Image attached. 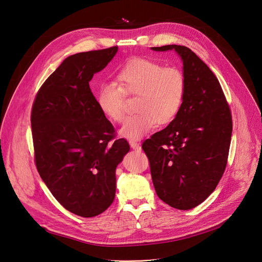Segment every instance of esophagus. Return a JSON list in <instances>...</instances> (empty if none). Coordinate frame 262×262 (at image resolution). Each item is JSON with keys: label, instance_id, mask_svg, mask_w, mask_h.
<instances>
[{"label": "esophagus", "instance_id": "1", "mask_svg": "<svg viewBox=\"0 0 262 262\" xmlns=\"http://www.w3.org/2000/svg\"><path fill=\"white\" fill-rule=\"evenodd\" d=\"M129 145H130V147L133 148V149H135V150H141V145L138 143V142H136V141H134V140H129Z\"/></svg>", "mask_w": 262, "mask_h": 262}]
</instances>
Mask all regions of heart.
Wrapping results in <instances>:
<instances>
[{"mask_svg":"<svg viewBox=\"0 0 262 262\" xmlns=\"http://www.w3.org/2000/svg\"><path fill=\"white\" fill-rule=\"evenodd\" d=\"M117 83L104 81L96 91L98 108L108 120L123 121L124 94L137 95V114L126 118L119 134L137 140L151 132L157 125L171 122L181 108L185 94V79L177 67L144 58H136L118 71Z\"/></svg>","mask_w":262,"mask_h":262,"instance_id":"1","label":"heart"}]
</instances>
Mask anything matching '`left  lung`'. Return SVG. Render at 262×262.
Wrapping results in <instances>:
<instances>
[{
	"label": "left lung",
	"instance_id": "left-lung-1",
	"mask_svg": "<svg viewBox=\"0 0 262 262\" xmlns=\"http://www.w3.org/2000/svg\"><path fill=\"white\" fill-rule=\"evenodd\" d=\"M182 62L185 94L176 117L144 141L156 192L168 205L188 210L216 188L227 165L232 134L229 106L209 67L189 48L171 45Z\"/></svg>",
	"mask_w": 262,
	"mask_h": 262
}]
</instances>
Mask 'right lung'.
<instances>
[{"label":"right lung","mask_w":262,"mask_h":262,"mask_svg":"<svg viewBox=\"0 0 262 262\" xmlns=\"http://www.w3.org/2000/svg\"><path fill=\"white\" fill-rule=\"evenodd\" d=\"M117 47L67 57L37 93L31 124L35 162L57 201L92 217L114 201L116 168L129 151L102 115L89 82L115 57Z\"/></svg>","instance_id":"obj_1"}]
</instances>
